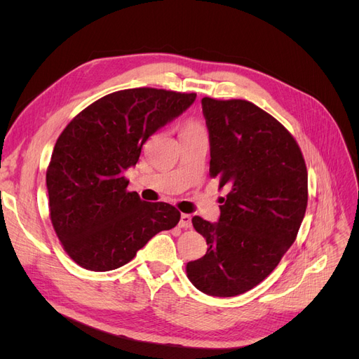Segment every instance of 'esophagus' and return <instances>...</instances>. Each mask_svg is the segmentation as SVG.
I'll use <instances>...</instances> for the list:
<instances>
[{"instance_id":"obj_1","label":"esophagus","mask_w":359,"mask_h":359,"mask_svg":"<svg viewBox=\"0 0 359 359\" xmlns=\"http://www.w3.org/2000/svg\"><path fill=\"white\" fill-rule=\"evenodd\" d=\"M180 226L184 227V229H190V227H191V217H190V214H181Z\"/></svg>"}]
</instances>
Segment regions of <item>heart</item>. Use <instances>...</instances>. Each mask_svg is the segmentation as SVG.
<instances>
[{
    "label": "heart",
    "instance_id": "1",
    "mask_svg": "<svg viewBox=\"0 0 359 359\" xmlns=\"http://www.w3.org/2000/svg\"><path fill=\"white\" fill-rule=\"evenodd\" d=\"M184 135H205V128L196 119H189L182 128V136Z\"/></svg>",
    "mask_w": 359,
    "mask_h": 359
}]
</instances>
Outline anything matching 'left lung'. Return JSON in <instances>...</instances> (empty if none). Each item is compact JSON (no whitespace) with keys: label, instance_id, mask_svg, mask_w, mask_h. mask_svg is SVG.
Masks as SVG:
<instances>
[{"label":"left lung","instance_id":"1","mask_svg":"<svg viewBox=\"0 0 359 359\" xmlns=\"http://www.w3.org/2000/svg\"><path fill=\"white\" fill-rule=\"evenodd\" d=\"M210 132V175L219 178L220 219L191 223L208 244L187 264L194 287L236 297L265 280L295 241L309 201L307 168L297 140L247 100L202 99Z\"/></svg>","mask_w":359,"mask_h":359}]
</instances>
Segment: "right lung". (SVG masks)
Listing matches in <instances>:
<instances>
[{
	"label": "right lung",
	"instance_id": "add662e5",
	"mask_svg": "<svg viewBox=\"0 0 359 359\" xmlns=\"http://www.w3.org/2000/svg\"><path fill=\"white\" fill-rule=\"evenodd\" d=\"M194 93L132 88L107 94L76 115L57 139L46 170L49 215L64 250L79 266L111 271L180 222L165 202L128 191L124 172L142 145L180 116Z\"/></svg>",
	"mask_w": 359,
	"mask_h": 359
}]
</instances>
